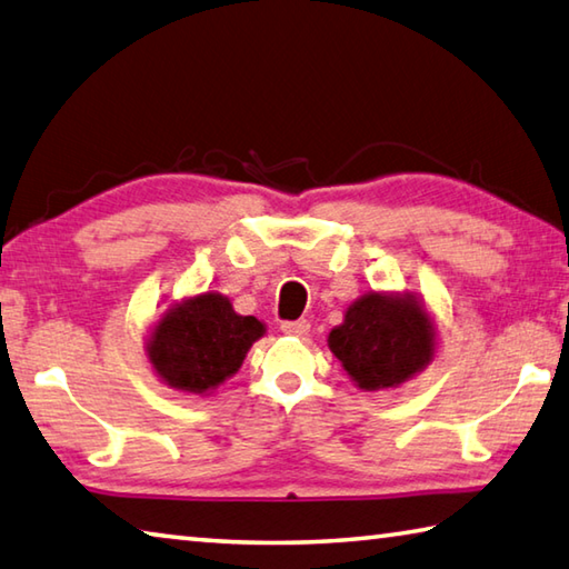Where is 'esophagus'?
Masks as SVG:
<instances>
[{
	"label": "esophagus",
	"mask_w": 569,
	"mask_h": 569,
	"mask_svg": "<svg viewBox=\"0 0 569 569\" xmlns=\"http://www.w3.org/2000/svg\"><path fill=\"white\" fill-rule=\"evenodd\" d=\"M282 331L287 337H307L309 335V321L307 319H297V321H284Z\"/></svg>",
	"instance_id": "1"
}]
</instances>
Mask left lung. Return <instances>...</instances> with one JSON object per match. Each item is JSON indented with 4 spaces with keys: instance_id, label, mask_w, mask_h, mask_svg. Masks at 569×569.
<instances>
[{
    "instance_id": "left-lung-1",
    "label": "left lung",
    "mask_w": 569,
    "mask_h": 569,
    "mask_svg": "<svg viewBox=\"0 0 569 569\" xmlns=\"http://www.w3.org/2000/svg\"><path fill=\"white\" fill-rule=\"evenodd\" d=\"M327 345L353 386L386 391L436 359L438 327L416 292H367L347 307Z\"/></svg>"
}]
</instances>
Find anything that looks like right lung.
<instances>
[{"instance_id":"add662e5","label":"right lung","mask_w":569,"mask_h":569,"mask_svg":"<svg viewBox=\"0 0 569 569\" xmlns=\"http://www.w3.org/2000/svg\"><path fill=\"white\" fill-rule=\"evenodd\" d=\"M264 331V321L238 315L230 297L208 289L170 305L151 325L143 351L158 381L180 393L210 396L240 371Z\"/></svg>"}]
</instances>
